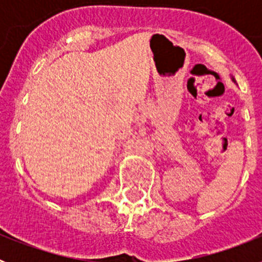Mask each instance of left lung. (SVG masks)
<instances>
[{"mask_svg": "<svg viewBox=\"0 0 262 262\" xmlns=\"http://www.w3.org/2000/svg\"><path fill=\"white\" fill-rule=\"evenodd\" d=\"M232 81H233V82H236V81H235V78H233V77H232Z\"/></svg>", "mask_w": 262, "mask_h": 262, "instance_id": "8db88e82", "label": "left lung"}]
</instances>
